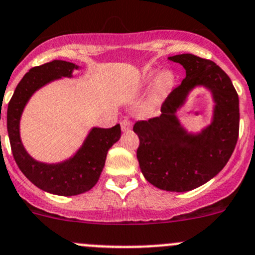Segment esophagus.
I'll return each instance as SVG.
<instances>
[{
  "mask_svg": "<svg viewBox=\"0 0 255 255\" xmlns=\"http://www.w3.org/2000/svg\"><path fill=\"white\" fill-rule=\"evenodd\" d=\"M121 128H122L123 132H128V130L132 129V123L127 120L122 121V122H121Z\"/></svg>",
  "mask_w": 255,
  "mask_h": 255,
  "instance_id": "34e87169",
  "label": "esophagus"
}]
</instances>
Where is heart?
I'll return each instance as SVG.
<instances>
[{
	"instance_id": "1",
	"label": "heart",
	"mask_w": 255,
	"mask_h": 255,
	"mask_svg": "<svg viewBox=\"0 0 255 255\" xmlns=\"http://www.w3.org/2000/svg\"><path fill=\"white\" fill-rule=\"evenodd\" d=\"M154 81L153 85L152 93H150V98L152 100H159L164 95H167L175 85V75L172 70H162L159 73L157 70H149L145 71L140 78V86L147 87L150 83Z\"/></svg>"
}]
</instances>
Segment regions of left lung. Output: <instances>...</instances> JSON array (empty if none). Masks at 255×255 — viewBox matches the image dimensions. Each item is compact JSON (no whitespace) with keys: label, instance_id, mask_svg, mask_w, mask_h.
<instances>
[{"label":"left lung","instance_id":"1","mask_svg":"<svg viewBox=\"0 0 255 255\" xmlns=\"http://www.w3.org/2000/svg\"><path fill=\"white\" fill-rule=\"evenodd\" d=\"M185 78L162 105V115L138 121L137 158L145 179L167 192H188L216 177L228 163L239 132V98L231 78L214 62L190 53L168 57ZM211 95L212 117L198 132L188 131L177 112L196 89Z\"/></svg>","mask_w":255,"mask_h":255}]
</instances>
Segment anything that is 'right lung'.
<instances>
[{
    "label": "right lung",
    "instance_id": "1",
    "mask_svg": "<svg viewBox=\"0 0 255 255\" xmlns=\"http://www.w3.org/2000/svg\"><path fill=\"white\" fill-rule=\"evenodd\" d=\"M81 68L61 59L31 68L17 85L7 108V130L17 165L36 187L56 196H77L92 189L100 179L108 150L121 138L120 125L112 128L92 127L78 149L67 159L57 163L39 162L24 148L19 125L32 96L51 82L72 78L73 72Z\"/></svg>",
    "mask_w": 255,
    "mask_h": 255
}]
</instances>
